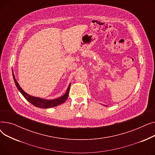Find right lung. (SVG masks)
<instances>
[{"label": "right lung", "instance_id": "add662e5", "mask_svg": "<svg viewBox=\"0 0 155 155\" xmlns=\"http://www.w3.org/2000/svg\"><path fill=\"white\" fill-rule=\"evenodd\" d=\"M12 75H13L14 81L16 87H17L19 91V92L22 94V95L24 96V98H25L31 104H32V105H35V106H36L37 107L43 108V109H48V108L53 107L57 106V105L62 104L68 99L71 84H69L66 93H65L63 96L58 97V98H57V99H52V100H48V99H41V98H40V97H34V96H32V95L28 94L26 92H24L22 90V88L20 87L19 84H18L17 80H16V79L15 78L14 73L12 74Z\"/></svg>", "mask_w": 155, "mask_h": 155}]
</instances>
